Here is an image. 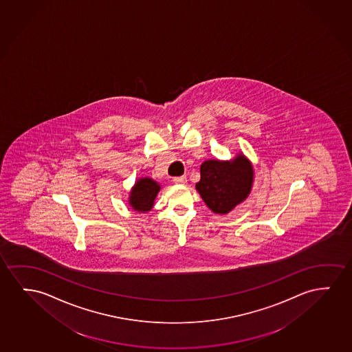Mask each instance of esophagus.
<instances>
[{
    "label": "esophagus",
    "instance_id": "1",
    "mask_svg": "<svg viewBox=\"0 0 352 352\" xmlns=\"http://www.w3.org/2000/svg\"><path fill=\"white\" fill-rule=\"evenodd\" d=\"M173 181L175 184H186L187 182V177L186 176H179V177H173Z\"/></svg>",
    "mask_w": 352,
    "mask_h": 352
}]
</instances>
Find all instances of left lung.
<instances>
[{
	"label": "left lung",
	"mask_w": 352,
	"mask_h": 352,
	"mask_svg": "<svg viewBox=\"0 0 352 352\" xmlns=\"http://www.w3.org/2000/svg\"><path fill=\"white\" fill-rule=\"evenodd\" d=\"M253 181L251 164L243 155L232 162L208 160L201 164L195 184L205 204L216 213H228L248 198Z\"/></svg>",
	"instance_id": "left-lung-1"
}]
</instances>
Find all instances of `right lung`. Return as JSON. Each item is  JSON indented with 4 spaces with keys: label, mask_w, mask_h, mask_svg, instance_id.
<instances>
[{
    "label": "right lung",
    "mask_w": 352,
    "mask_h": 352,
    "mask_svg": "<svg viewBox=\"0 0 352 352\" xmlns=\"http://www.w3.org/2000/svg\"><path fill=\"white\" fill-rule=\"evenodd\" d=\"M160 186L155 181L151 179H141L135 184L134 188L131 190L130 197V205L136 211L146 212L153 206V201L158 194Z\"/></svg>",
    "instance_id": "add662e5"
}]
</instances>
